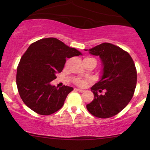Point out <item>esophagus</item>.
Instances as JSON below:
<instances>
[{"label":"esophagus","instance_id":"1","mask_svg":"<svg viewBox=\"0 0 150 150\" xmlns=\"http://www.w3.org/2000/svg\"><path fill=\"white\" fill-rule=\"evenodd\" d=\"M77 91H78L79 92H85V90L84 89H76Z\"/></svg>","mask_w":150,"mask_h":150}]
</instances>
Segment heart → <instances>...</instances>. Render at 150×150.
Segmentation results:
<instances>
[{
	"label": "heart",
	"mask_w": 150,
	"mask_h": 150,
	"mask_svg": "<svg viewBox=\"0 0 150 150\" xmlns=\"http://www.w3.org/2000/svg\"><path fill=\"white\" fill-rule=\"evenodd\" d=\"M75 84L80 86H84L87 84V81L84 80H81V79H77V80H75Z\"/></svg>",
	"instance_id": "obj_1"
}]
</instances>
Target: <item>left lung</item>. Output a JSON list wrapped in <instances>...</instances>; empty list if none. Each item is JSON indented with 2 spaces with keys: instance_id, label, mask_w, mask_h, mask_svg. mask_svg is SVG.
Listing matches in <instances>:
<instances>
[{
  "instance_id": "8db88e82",
  "label": "left lung",
  "mask_w": 150,
  "mask_h": 150,
  "mask_svg": "<svg viewBox=\"0 0 150 150\" xmlns=\"http://www.w3.org/2000/svg\"><path fill=\"white\" fill-rule=\"evenodd\" d=\"M90 54L99 56L102 63V75L91 87L94 99L87 105L93 116L107 118L118 114L130 102L137 84V71L128 52L110 43H103L91 49ZM102 90L104 95H99Z\"/></svg>"
}]
</instances>
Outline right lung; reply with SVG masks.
I'll return each mask as SVG.
<instances>
[{
	"instance_id": "obj_1",
	"label": "right lung",
	"mask_w": 150,
	"mask_h": 150,
	"mask_svg": "<svg viewBox=\"0 0 150 150\" xmlns=\"http://www.w3.org/2000/svg\"><path fill=\"white\" fill-rule=\"evenodd\" d=\"M82 55L56 38L38 40L29 46L19 63L16 83L22 100L34 112L51 115L64 104L72 87L51 85L63 70L66 58Z\"/></svg>"
}]
</instances>
